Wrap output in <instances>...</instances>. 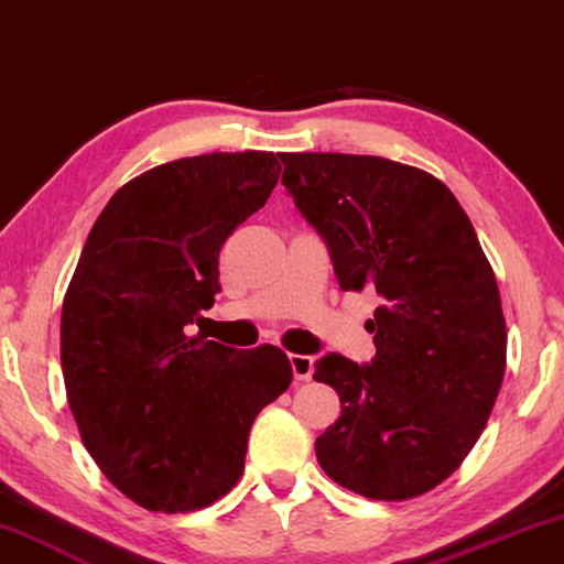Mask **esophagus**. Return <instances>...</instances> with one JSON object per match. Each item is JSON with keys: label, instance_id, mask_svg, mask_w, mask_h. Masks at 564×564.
<instances>
[{"label": "esophagus", "instance_id": "34e87169", "mask_svg": "<svg viewBox=\"0 0 564 564\" xmlns=\"http://www.w3.org/2000/svg\"><path fill=\"white\" fill-rule=\"evenodd\" d=\"M290 367L297 382H307L313 377V359L307 354H290Z\"/></svg>", "mask_w": 564, "mask_h": 564}]
</instances>
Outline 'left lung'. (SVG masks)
Here are the masks:
<instances>
[{
  "instance_id": "left-lung-1",
  "label": "left lung",
  "mask_w": 564,
  "mask_h": 564,
  "mask_svg": "<svg viewBox=\"0 0 564 564\" xmlns=\"http://www.w3.org/2000/svg\"><path fill=\"white\" fill-rule=\"evenodd\" d=\"M282 184L328 246L341 290L375 288L369 365L326 354L313 380L341 415L315 438L330 480L365 498L434 490L480 438L506 372L490 261L449 187L354 153H282Z\"/></svg>"
}]
</instances>
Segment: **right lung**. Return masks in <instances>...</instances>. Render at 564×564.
<instances>
[{
  "label": "right lung",
  "mask_w": 564,
  "mask_h": 564,
  "mask_svg": "<svg viewBox=\"0 0 564 564\" xmlns=\"http://www.w3.org/2000/svg\"><path fill=\"white\" fill-rule=\"evenodd\" d=\"M269 151L203 153L115 192L89 230L61 313V367L82 442L107 480L161 513L215 503L243 473L249 431L290 388L288 354L192 334L218 253L264 207Z\"/></svg>",
  "instance_id": "add662e5"
}]
</instances>
